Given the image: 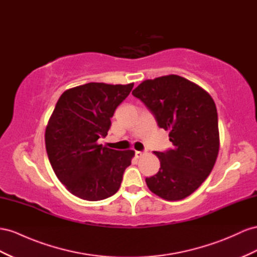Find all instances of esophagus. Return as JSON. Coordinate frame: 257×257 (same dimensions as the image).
<instances>
[{
  "label": "esophagus",
  "instance_id": "esophagus-1",
  "mask_svg": "<svg viewBox=\"0 0 257 257\" xmlns=\"http://www.w3.org/2000/svg\"><path fill=\"white\" fill-rule=\"evenodd\" d=\"M144 155H145V152H142V151H135V157H136L137 159L142 158Z\"/></svg>",
  "mask_w": 257,
  "mask_h": 257
}]
</instances>
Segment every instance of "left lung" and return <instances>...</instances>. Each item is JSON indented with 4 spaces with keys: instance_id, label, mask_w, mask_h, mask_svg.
<instances>
[{
    "instance_id": "1",
    "label": "left lung",
    "mask_w": 257,
    "mask_h": 257,
    "mask_svg": "<svg viewBox=\"0 0 257 257\" xmlns=\"http://www.w3.org/2000/svg\"><path fill=\"white\" fill-rule=\"evenodd\" d=\"M158 125L170 132L173 149L155 151L159 172L146 178L155 195L168 201L190 196L210 175L219 150L217 110L202 87L176 74L145 80L133 92Z\"/></svg>"
}]
</instances>
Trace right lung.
<instances>
[{"instance_id": "right-lung-1", "label": "right lung", "mask_w": 257, "mask_h": 257, "mask_svg": "<svg viewBox=\"0 0 257 257\" xmlns=\"http://www.w3.org/2000/svg\"><path fill=\"white\" fill-rule=\"evenodd\" d=\"M133 86L92 82L59 97L45 130V146L55 174L73 196L99 201L119 190L135 152L97 142L107 136L110 117Z\"/></svg>"}]
</instances>
